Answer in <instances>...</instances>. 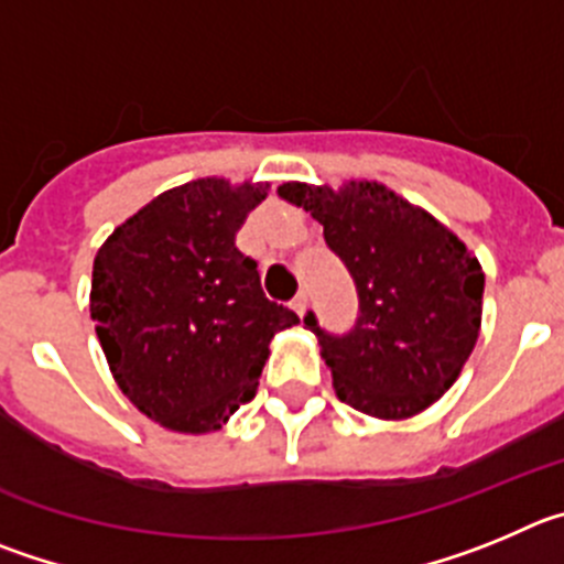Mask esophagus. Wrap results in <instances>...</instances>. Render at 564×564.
Masks as SVG:
<instances>
[{"instance_id":"1","label":"esophagus","mask_w":564,"mask_h":564,"mask_svg":"<svg viewBox=\"0 0 564 564\" xmlns=\"http://www.w3.org/2000/svg\"><path fill=\"white\" fill-rule=\"evenodd\" d=\"M306 306H308V297H306V292H301V294H297V297H294V301H292V308L303 317V314H306Z\"/></svg>"}]
</instances>
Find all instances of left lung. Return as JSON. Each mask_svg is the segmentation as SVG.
I'll list each match as a JSON object with an SVG mask.
<instances>
[{"mask_svg": "<svg viewBox=\"0 0 564 564\" xmlns=\"http://www.w3.org/2000/svg\"><path fill=\"white\" fill-rule=\"evenodd\" d=\"M278 196L312 213L357 283L359 317L348 334L323 332L312 312L303 317L339 402L384 421L438 402L478 343L486 281L478 258L382 182L351 180L337 191L283 182Z\"/></svg>", "mask_w": 564, "mask_h": 564, "instance_id": "1", "label": "left lung"}]
</instances>
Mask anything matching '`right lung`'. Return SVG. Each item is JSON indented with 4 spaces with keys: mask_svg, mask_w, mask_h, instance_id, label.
Segmentation results:
<instances>
[{
    "mask_svg": "<svg viewBox=\"0 0 564 564\" xmlns=\"http://www.w3.org/2000/svg\"><path fill=\"white\" fill-rule=\"evenodd\" d=\"M267 182L171 187L115 227L93 267L89 312L111 377L174 433H216L258 390L270 343L301 319L267 301L236 247Z\"/></svg>",
    "mask_w": 564,
    "mask_h": 564,
    "instance_id": "add662e5",
    "label": "right lung"
}]
</instances>
